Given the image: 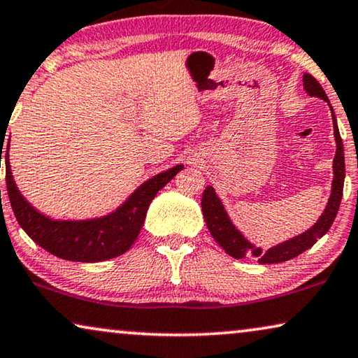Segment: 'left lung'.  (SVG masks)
<instances>
[{"label": "left lung", "mask_w": 358, "mask_h": 358, "mask_svg": "<svg viewBox=\"0 0 358 358\" xmlns=\"http://www.w3.org/2000/svg\"><path fill=\"white\" fill-rule=\"evenodd\" d=\"M303 89L308 92L311 97L323 99L324 102H328L331 113H332V124H334V138H336V155L334 162H332V170H334V178H332V188L331 196L326 209L321 214V217L316 220L313 227L308 229L303 234L294 236V238L282 241V243L273 246L268 251H263L258 246L250 243L243 235L240 234V230L231 224L227 210H225L222 201L219 199V196L215 194L213 186H208L204 189L203 199H201V208H203V215L206 220V225L210 231V235L214 236V240L222 246L225 253L230 255L231 258L241 259L246 256L251 258H258V263L261 264H275V263H284L295 256H299L311 248L318 238L328 234L332 222H334L337 210H339L341 199H342V189H344V178H345V164H344V145H342V139L339 134V128H337V120L332 110L329 99L326 92L321 87V84L316 80L311 74H303Z\"/></svg>", "instance_id": "8db88e82"}]
</instances>
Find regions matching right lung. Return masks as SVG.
I'll return each mask as SVG.
<instances>
[{
    "label": "right lung",
    "instance_id": "obj_1",
    "mask_svg": "<svg viewBox=\"0 0 358 358\" xmlns=\"http://www.w3.org/2000/svg\"><path fill=\"white\" fill-rule=\"evenodd\" d=\"M181 169L183 165H175L173 169L155 175L144 181L117 210L103 217L87 220H53L40 214L27 203L14 183L8 152L6 186L14 215L35 243L62 259L97 263L117 258L131 248L143 229L150 201Z\"/></svg>",
    "mask_w": 358,
    "mask_h": 358
}]
</instances>
